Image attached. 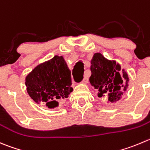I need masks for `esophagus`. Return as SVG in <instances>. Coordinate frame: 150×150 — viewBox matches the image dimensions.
Returning a JSON list of instances; mask_svg holds the SVG:
<instances>
[{
    "label": "esophagus",
    "mask_w": 150,
    "mask_h": 150,
    "mask_svg": "<svg viewBox=\"0 0 150 150\" xmlns=\"http://www.w3.org/2000/svg\"><path fill=\"white\" fill-rule=\"evenodd\" d=\"M87 83H88V78H87L86 77H84L83 80V81H82V83L83 84H86Z\"/></svg>",
    "instance_id": "obj_1"
}]
</instances>
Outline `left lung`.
Listing matches in <instances>:
<instances>
[{
  "mask_svg": "<svg viewBox=\"0 0 150 150\" xmlns=\"http://www.w3.org/2000/svg\"><path fill=\"white\" fill-rule=\"evenodd\" d=\"M91 75L89 83L99 91L98 97L107 96L108 103H116L122 98L128 88V74L121 69V65L115 60H109L100 53H94L91 60ZM122 74H121V72Z\"/></svg>",
  "mask_w": 150,
  "mask_h": 150,
  "instance_id": "left-lung-1",
  "label": "left lung"
}]
</instances>
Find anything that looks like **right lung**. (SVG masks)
<instances>
[{"instance_id":"obj_1","label":"right lung","mask_w":150,"mask_h":150,"mask_svg":"<svg viewBox=\"0 0 150 150\" xmlns=\"http://www.w3.org/2000/svg\"><path fill=\"white\" fill-rule=\"evenodd\" d=\"M26 91L36 103L52 109L67 98L72 88L71 71L64 56H55L35 67L25 77Z\"/></svg>"}]
</instances>
